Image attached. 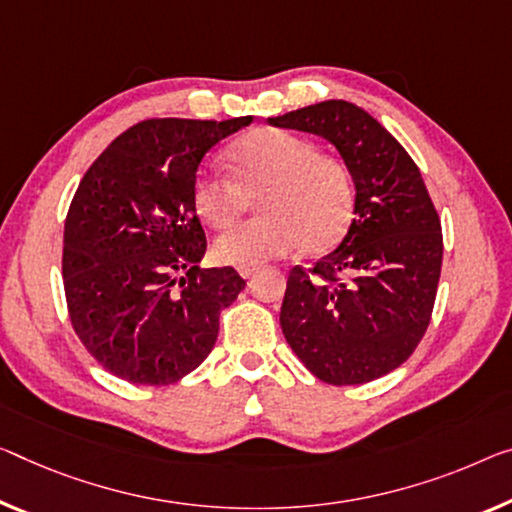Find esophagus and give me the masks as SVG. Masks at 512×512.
Listing matches in <instances>:
<instances>
[{"mask_svg": "<svg viewBox=\"0 0 512 512\" xmlns=\"http://www.w3.org/2000/svg\"><path fill=\"white\" fill-rule=\"evenodd\" d=\"M256 274V267H245V270H240V277L242 279H251Z\"/></svg>", "mask_w": 512, "mask_h": 512, "instance_id": "1", "label": "esophagus"}]
</instances>
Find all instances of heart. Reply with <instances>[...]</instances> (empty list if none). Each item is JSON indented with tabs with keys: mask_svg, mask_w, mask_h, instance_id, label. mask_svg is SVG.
Here are the masks:
<instances>
[{
	"mask_svg": "<svg viewBox=\"0 0 512 512\" xmlns=\"http://www.w3.org/2000/svg\"><path fill=\"white\" fill-rule=\"evenodd\" d=\"M233 178L203 169L192 183L196 215L226 231L258 201L263 219L222 235L215 256L240 270L309 249L329 251L355 215V185L341 160L318 153L311 139L286 130H258L229 151Z\"/></svg>",
	"mask_w": 512,
	"mask_h": 512,
	"instance_id": "heart-1",
	"label": "heart"
}]
</instances>
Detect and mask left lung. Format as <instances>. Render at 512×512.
Wrapping results in <instances>:
<instances>
[{
  "label": "left lung",
  "instance_id": "1",
  "mask_svg": "<svg viewBox=\"0 0 512 512\" xmlns=\"http://www.w3.org/2000/svg\"><path fill=\"white\" fill-rule=\"evenodd\" d=\"M267 121L327 139L355 183V219L341 245L288 274L283 336L322 382L377 380L426 334L442 272V224L421 171L380 121L348 100Z\"/></svg>",
  "mask_w": 512,
  "mask_h": 512
}]
</instances>
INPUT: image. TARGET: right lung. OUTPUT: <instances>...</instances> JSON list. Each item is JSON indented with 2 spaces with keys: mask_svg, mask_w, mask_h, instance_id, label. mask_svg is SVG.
I'll return each instance as SVG.
<instances>
[{
  "mask_svg": "<svg viewBox=\"0 0 512 512\" xmlns=\"http://www.w3.org/2000/svg\"><path fill=\"white\" fill-rule=\"evenodd\" d=\"M251 121H141L77 187L64 231L70 322L121 380L160 387L192 373L217 341L219 313L245 288L233 267H199L208 245L192 183L210 148Z\"/></svg>",
  "mask_w": 512,
  "mask_h": 512,
  "instance_id": "obj_1",
  "label": "right lung"
}]
</instances>
